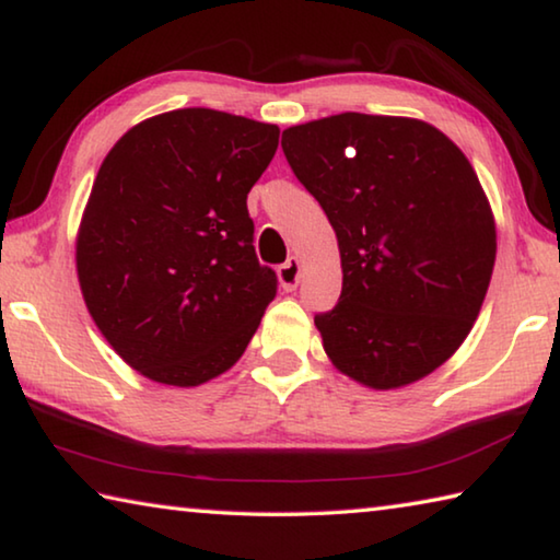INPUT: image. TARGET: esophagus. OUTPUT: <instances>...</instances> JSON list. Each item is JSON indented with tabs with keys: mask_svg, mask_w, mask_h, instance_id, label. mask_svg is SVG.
I'll list each match as a JSON object with an SVG mask.
<instances>
[{
	"mask_svg": "<svg viewBox=\"0 0 560 560\" xmlns=\"http://www.w3.org/2000/svg\"><path fill=\"white\" fill-rule=\"evenodd\" d=\"M279 283L287 291H293L299 287V279H301V261L296 257H291L289 261H283L279 267Z\"/></svg>",
	"mask_w": 560,
	"mask_h": 560,
	"instance_id": "esophagus-1",
	"label": "esophagus"
}]
</instances>
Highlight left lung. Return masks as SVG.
Masks as SVG:
<instances>
[{"mask_svg": "<svg viewBox=\"0 0 560 560\" xmlns=\"http://www.w3.org/2000/svg\"><path fill=\"white\" fill-rule=\"evenodd\" d=\"M281 148L338 236L343 291L314 318L328 358L375 390L430 375L469 336L494 271L469 160L430 122L365 113L293 126Z\"/></svg>", "mask_w": 560, "mask_h": 560, "instance_id": "left-lung-1", "label": "left lung"}]
</instances>
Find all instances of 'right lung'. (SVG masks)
Listing matches in <instances>:
<instances>
[{
  "label": "right lung",
  "instance_id": "right-lung-1",
  "mask_svg": "<svg viewBox=\"0 0 560 560\" xmlns=\"http://www.w3.org/2000/svg\"><path fill=\"white\" fill-rule=\"evenodd\" d=\"M277 145L269 122L179 108L138 122L103 160L75 271L103 338L150 381L202 385L257 334L279 281L254 252L246 195Z\"/></svg>",
  "mask_w": 560,
  "mask_h": 560
}]
</instances>
